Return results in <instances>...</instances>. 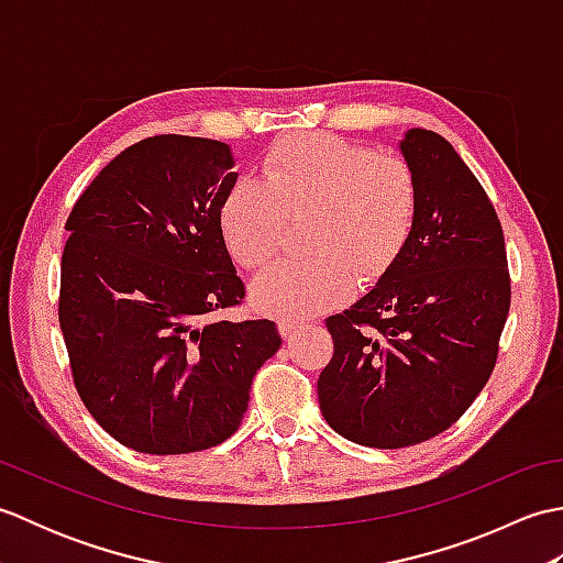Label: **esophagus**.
<instances>
[{
  "label": "esophagus",
  "instance_id": "34e87169",
  "mask_svg": "<svg viewBox=\"0 0 563 563\" xmlns=\"http://www.w3.org/2000/svg\"><path fill=\"white\" fill-rule=\"evenodd\" d=\"M278 331L285 341H290L302 331V324H297V321H278Z\"/></svg>",
  "mask_w": 563,
  "mask_h": 563
}]
</instances>
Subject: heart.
<instances>
[{"instance_id":"1","label":"heart","mask_w":563,"mask_h":563,"mask_svg":"<svg viewBox=\"0 0 563 563\" xmlns=\"http://www.w3.org/2000/svg\"><path fill=\"white\" fill-rule=\"evenodd\" d=\"M309 214L305 261H280L251 283L256 312L307 319L339 305L353 288L377 283L404 254L418 218L409 164L336 135L307 133L275 145L261 184L236 178L220 212V236L244 268L278 251L285 224Z\"/></svg>"}]
</instances>
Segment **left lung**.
I'll return each instance as SVG.
<instances>
[{"label":"left lung","instance_id":"left-lung-1","mask_svg":"<svg viewBox=\"0 0 563 563\" xmlns=\"http://www.w3.org/2000/svg\"><path fill=\"white\" fill-rule=\"evenodd\" d=\"M399 152L418 186L413 234L373 290L327 319L333 357L317 382L327 423L379 450L435 438L470 409L510 309L504 230L470 166L423 128Z\"/></svg>","mask_w":563,"mask_h":563}]
</instances>
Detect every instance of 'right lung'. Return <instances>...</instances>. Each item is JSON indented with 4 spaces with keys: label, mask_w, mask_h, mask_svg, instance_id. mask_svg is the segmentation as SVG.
Masks as SVG:
<instances>
[{
    "label": "right lung",
    "mask_w": 563,
    "mask_h": 563,
    "mask_svg": "<svg viewBox=\"0 0 563 563\" xmlns=\"http://www.w3.org/2000/svg\"><path fill=\"white\" fill-rule=\"evenodd\" d=\"M230 145L157 135L106 164L71 208L59 329L79 397L121 445L186 454L242 423L273 321H212L244 283L218 212L236 181Z\"/></svg>",
    "instance_id": "right-lung-1"
}]
</instances>
